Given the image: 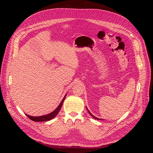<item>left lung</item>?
I'll return each mask as SVG.
<instances>
[{"label": "left lung", "instance_id": "1", "mask_svg": "<svg viewBox=\"0 0 153 153\" xmlns=\"http://www.w3.org/2000/svg\"><path fill=\"white\" fill-rule=\"evenodd\" d=\"M87 111H88V112H89V114L91 115V116L92 117H93V118H94L95 119H97V120H101V119H99V118H97V117H96L95 116H94V115H92L90 112H89V110H88L87 108Z\"/></svg>", "mask_w": 153, "mask_h": 153}]
</instances>
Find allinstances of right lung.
Returning a JSON list of instances; mask_svg holds the SVG:
<instances>
[{
  "mask_svg": "<svg viewBox=\"0 0 153 153\" xmlns=\"http://www.w3.org/2000/svg\"><path fill=\"white\" fill-rule=\"evenodd\" d=\"M66 96V94L64 96V98L62 99V101L61 102V103L59 104V105L57 106V108L55 109V110H53L52 112H51L50 114H48L47 115H42V116H39V117H33V116H30V115H26L30 119H31L32 121H36V122H43V121H50V120L52 119L53 118H54L56 115H57V114L59 113V112L61 110L63 102L64 101V99H65Z\"/></svg>",
  "mask_w": 153,
  "mask_h": 153,
  "instance_id": "obj_1",
  "label": "right lung"
}]
</instances>
